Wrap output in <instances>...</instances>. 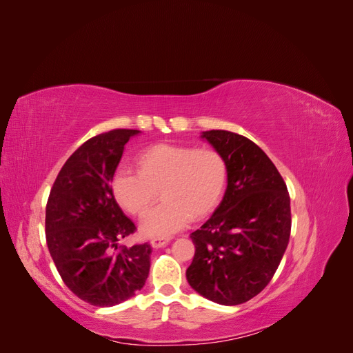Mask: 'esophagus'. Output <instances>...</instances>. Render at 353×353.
I'll return each mask as SVG.
<instances>
[{
  "instance_id": "34e87169",
  "label": "esophagus",
  "mask_w": 353,
  "mask_h": 353,
  "mask_svg": "<svg viewBox=\"0 0 353 353\" xmlns=\"http://www.w3.org/2000/svg\"><path fill=\"white\" fill-rule=\"evenodd\" d=\"M170 241L169 237H154L152 240V245L154 249H159V248H165V245Z\"/></svg>"
}]
</instances>
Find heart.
Wrapping results in <instances>:
<instances>
[{"label":"heart","instance_id":"heart-1","mask_svg":"<svg viewBox=\"0 0 353 353\" xmlns=\"http://www.w3.org/2000/svg\"><path fill=\"white\" fill-rule=\"evenodd\" d=\"M138 174L119 170L112 179L116 201L144 218L160 196L163 203L141 223L145 237H168L218 208L228 184V163L215 148L160 143L135 157Z\"/></svg>","mask_w":353,"mask_h":353}]
</instances>
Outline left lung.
<instances>
[{
	"label": "left lung",
	"instance_id": "1",
	"mask_svg": "<svg viewBox=\"0 0 353 353\" xmlns=\"http://www.w3.org/2000/svg\"><path fill=\"white\" fill-rule=\"evenodd\" d=\"M203 138L228 163L221 205L191 232L194 258L188 284L219 305L250 301L268 285L287 249L292 230L290 196L279 169L249 138L212 130Z\"/></svg>",
	"mask_w": 353,
	"mask_h": 353
}]
</instances>
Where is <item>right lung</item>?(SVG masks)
I'll use <instances>...</instances> for the list:
<instances>
[{"mask_svg":"<svg viewBox=\"0 0 353 353\" xmlns=\"http://www.w3.org/2000/svg\"><path fill=\"white\" fill-rule=\"evenodd\" d=\"M140 134L113 130L85 141L63 165L46 209V239L72 293L94 306H114L145 284L152 245H117L137 227L112 191L125 144Z\"/></svg>","mask_w":353,"mask_h":353,"instance_id":"obj_1","label":"right lung"}]
</instances>
